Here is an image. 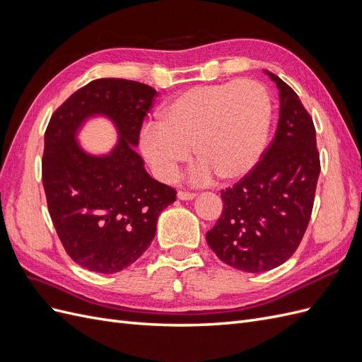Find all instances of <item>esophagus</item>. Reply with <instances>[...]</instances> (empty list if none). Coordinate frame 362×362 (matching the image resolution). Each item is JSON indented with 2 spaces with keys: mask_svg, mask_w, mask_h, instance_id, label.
Returning <instances> with one entry per match:
<instances>
[{
  "mask_svg": "<svg viewBox=\"0 0 362 362\" xmlns=\"http://www.w3.org/2000/svg\"><path fill=\"white\" fill-rule=\"evenodd\" d=\"M194 196H196V193H193V192H184V190L178 192V199H181V201H190L194 198Z\"/></svg>",
  "mask_w": 362,
  "mask_h": 362,
  "instance_id": "1",
  "label": "esophagus"
}]
</instances>
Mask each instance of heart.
<instances>
[{
    "mask_svg": "<svg viewBox=\"0 0 362 362\" xmlns=\"http://www.w3.org/2000/svg\"><path fill=\"white\" fill-rule=\"evenodd\" d=\"M272 103L264 86L242 80L190 87L140 133V151L157 178L172 181L192 157L196 182L214 175L233 181L257 166L264 152Z\"/></svg>",
    "mask_w": 362,
    "mask_h": 362,
    "instance_id": "b5f03b06",
    "label": "heart"
}]
</instances>
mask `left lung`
<instances>
[{"mask_svg": "<svg viewBox=\"0 0 362 362\" xmlns=\"http://www.w3.org/2000/svg\"><path fill=\"white\" fill-rule=\"evenodd\" d=\"M269 75L281 100L275 137L257 166L221 192L222 216L206 233L218 259L250 273L281 266L299 247L320 175L313 117L287 83Z\"/></svg>", "mask_w": 362, "mask_h": 362, "instance_id": "left-lung-1", "label": "left lung"}]
</instances>
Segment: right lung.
Listing matches in <instances>:
<instances>
[{"mask_svg": "<svg viewBox=\"0 0 362 362\" xmlns=\"http://www.w3.org/2000/svg\"><path fill=\"white\" fill-rule=\"evenodd\" d=\"M156 96L144 83L98 78L49 119L42 157L48 211L66 254L87 270L116 273L133 264L154 240L160 213L177 201V190L151 178L134 149ZM92 114L110 117L121 136L105 158L76 145V129Z\"/></svg>", "mask_w": 362, "mask_h": 362, "instance_id": "obj_1", "label": "right lung"}]
</instances>
